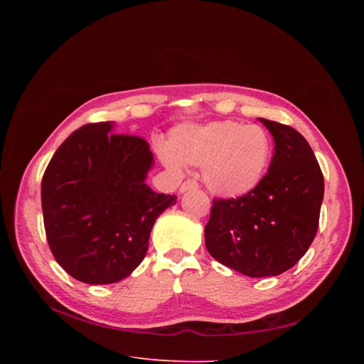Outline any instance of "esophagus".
Instances as JSON below:
<instances>
[{"label": "esophagus", "mask_w": 364, "mask_h": 364, "mask_svg": "<svg viewBox=\"0 0 364 364\" xmlns=\"http://www.w3.org/2000/svg\"><path fill=\"white\" fill-rule=\"evenodd\" d=\"M197 186H199V183H197L196 181H193V179H188V181H185V182L181 185L179 191H181V193H186L188 190H196Z\"/></svg>", "instance_id": "34e87169"}]
</instances>
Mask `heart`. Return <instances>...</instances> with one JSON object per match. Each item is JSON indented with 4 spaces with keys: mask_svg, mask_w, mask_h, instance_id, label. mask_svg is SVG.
Here are the masks:
<instances>
[{
    "mask_svg": "<svg viewBox=\"0 0 364 364\" xmlns=\"http://www.w3.org/2000/svg\"><path fill=\"white\" fill-rule=\"evenodd\" d=\"M170 150L164 151L168 167L179 161L203 167V179L214 194L234 199L255 190L267 173L272 142L259 126L237 121H214L205 126L173 130Z\"/></svg>",
    "mask_w": 364,
    "mask_h": 364,
    "instance_id": "1",
    "label": "heart"
}]
</instances>
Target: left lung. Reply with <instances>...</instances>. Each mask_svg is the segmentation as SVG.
Here are the masks:
<instances>
[{
	"instance_id": "8db88e82",
	"label": "left lung",
	"mask_w": 364,
	"mask_h": 364,
	"mask_svg": "<svg viewBox=\"0 0 364 364\" xmlns=\"http://www.w3.org/2000/svg\"><path fill=\"white\" fill-rule=\"evenodd\" d=\"M274 139L269 171L250 193L214 199L205 243L223 266L252 278L291 269L311 246L323 200V174L296 129L259 118Z\"/></svg>"
}]
</instances>
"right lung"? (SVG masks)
<instances>
[{"instance_id": "right-lung-1", "label": "right lung", "mask_w": 364, "mask_h": 364, "mask_svg": "<svg viewBox=\"0 0 364 364\" xmlns=\"http://www.w3.org/2000/svg\"><path fill=\"white\" fill-rule=\"evenodd\" d=\"M90 123L65 139L42 178L48 246L77 281L114 284L144 259L156 218L174 205L144 182L153 165L149 142Z\"/></svg>"}]
</instances>
